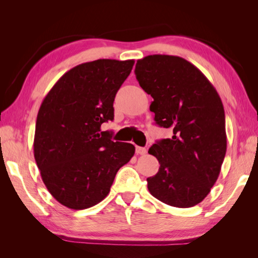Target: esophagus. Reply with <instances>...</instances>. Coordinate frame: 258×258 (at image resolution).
Listing matches in <instances>:
<instances>
[{"mask_svg":"<svg viewBox=\"0 0 258 258\" xmlns=\"http://www.w3.org/2000/svg\"><path fill=\"white\" fill-rule=\"evenodd\" d=\"M136 153H137L138 155H144V154H146V148H145V147L137 146V147H136Z\"/></svg>","mask_w":258,"mask_h":258,"instance_id":"obj_1","label":"esophagus"}]
</instances>
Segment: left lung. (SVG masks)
I'll use <instances>...</instances> for the list:
<instances>
[{"label": "left lung", "instance_id": "8db88e82", "mask_svg": "<svg viewBox=\"0 0 258 258\" xmlns=\"http://www.w3.org/2000/svg\"><path fill=\"white\" fill-rule=\"evenodd\" d=\"M135 73L154 99L156 123L173 130L172 138L148 150L160 167L147 177V188L166 205L196 206L215 184L227 148L222 100L205 74L181 57L146 56L137 61Z\"/></svg>", "mask_w": 258, "mask_h": 258}]
</instances>
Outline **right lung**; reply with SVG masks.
Returning <instances> with one entry per match:
<instances>
[{
  "label": "right lung",
  "instance_id": "right-lung-1",
  "mask_svg": "<svg viewBox=\"0 0 258 258\" xmlns=\"http://www.w3.org/2000/svg\"><path fill=\"white\" fill-rule=\"evenodd\" d=\"M135 60L99 59L74 67L44 98L37 113L34 158L59 204L84 210L110 192L115 175L135 155L101 124L114 119V99Z\"/></svg>",
  "mask_w": 258,
  "mask_h": 258
}]
</instances>
